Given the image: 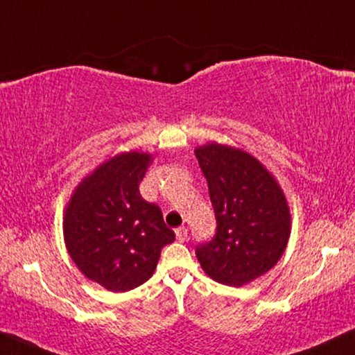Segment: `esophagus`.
Returning <instances> with one entry per match:
<instances>
[{
  "label": "esophagus",
  "mask_w": 355,
  "mask_h": 355,
  "mask_svg": "<svg viewBox=\"0 0 355 355\" xmlns=\"http://www.w3.org/2000/svg\"><path fill=\"white\" fill-rule=\"evenodd\" d=\"M176 239L179 240V242H186V240H187V229H186V227H179V229H176Z\"/></svg>",
  "instance_id": "34e87169"
}]
</instances>
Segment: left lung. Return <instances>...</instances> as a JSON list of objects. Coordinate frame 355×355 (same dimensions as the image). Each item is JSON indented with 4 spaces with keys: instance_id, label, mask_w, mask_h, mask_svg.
<instances>
[{
    "instance_id": "obj_1",
    "label": "left lung",
    "mask_w": 355,
    "mask_h": 355,
    "mask_svg": "<svg viewBox=\"0 0 355 355\" xmlns=\"http://www.w3.org/2000/svg\"><path fill=\"white\" fill-rule=\"evenodd\" d=\"M217 229L211 242L196 247L212 279L242 286L265 275L282 258L291 232L286 198L257 157L239 148L209 143L196 148Z\"/></svg>"
}]
</instances>
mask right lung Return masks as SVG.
Wrapping results in <instances>:
<instances>
[{"mask_svg": "<svg viewBox=\"0 0 355 355\" xmlns=\"http://www.w3.org/2000/svg\"><path fill=\"white\" fill-rule=\"evenodd\" d=\"M153 156L120 153L73 191L64 212L65 247L77 268L105 290L123 293L151 278L176 235L156 204L139 194Z\"/></svg>", "mask_w": 355, "mask_h": 355, "instance_id": "add662e5", "label": "right lung"}]
</instances>
